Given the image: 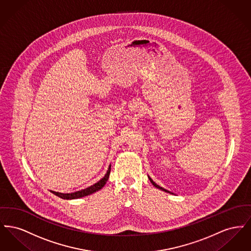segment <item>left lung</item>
<instances>
[{"label":"left lung","instance_id":"obj_1","mask_svg":"<svg viewBox=\"0 0 251 251\" xmlns=\"http://www.w3.org/2000/svg\"><path fill=\"white\" fill-rule=\"evenodd\" d=\"M148 177H149V179H150V180H151V183H152V185H154V186H155L156 188H158V189H160V190H162V191H165V192H167V193H169V194H173V193H171V192H169V191H168V190H166V189H165V188H163V187H161V186H159V185H158V184H157V183H155V182H154V181H153V180H152V179H151V177H150V176H148Z\"/></svg>","mask_w":251,"mask_h":251}]
</instances>
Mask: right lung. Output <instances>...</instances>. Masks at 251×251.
<instances>
[{"label": "right lung", "mask_w": 251, "mask_h": 251, "mask_svg": "<svg viewBox=\"0 0 251 251\" xmlns=\"http://www.w3.org/2000/svg\"><path fill=\"white\" fill-rule=\"evenodd\" d=\"M110 171H111V165L108 167L107 172H106V174L104 175V177L102 179H100L98 182H96L95 184H93V185H91V186H89V187H87L85 189H83V190L73 192V193H66V194L65 193H59V192L51 191V190H50V192L52 194H54L55 196L63 199V200H76V199L84 198V197H86L88 195H91V194H93L95 192L100 190L105 185L106 181L109 179Z\"/></svg>", "instance_id": "right-lung-1"}]
</instances>
